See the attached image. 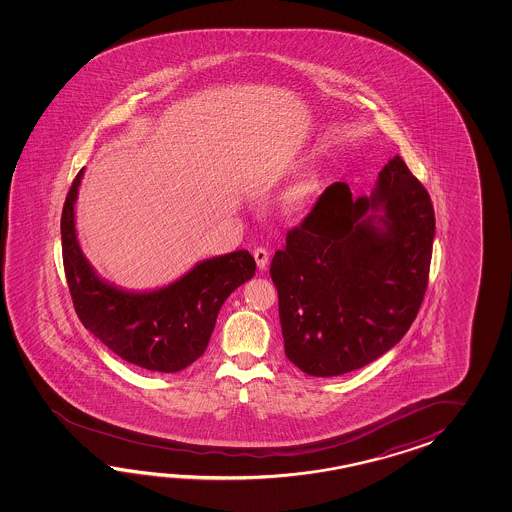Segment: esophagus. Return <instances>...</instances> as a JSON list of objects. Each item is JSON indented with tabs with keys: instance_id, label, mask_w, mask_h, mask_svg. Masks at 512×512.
<instances>
[{
	"instance_id": "1",
	"label": "esophagus",
	"mask_w": 512,
	"mask_h": 512,
	"mask_svg": "<svg viewBox=\"0 0 512 512\" xmlns=\"http://www.w3.org/2000/svg\"><path fill=\"white\" fill-rule=\"evenodd\" d=\"M254 260H256V265H258V269H260V271L267 269V263H269V251H267V249H263V247L254 249Z\"/></svg>"
}]
</instances>
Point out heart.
<instances>
[{
    "label": "heart",
    "mask_w": 512,
    "mask_h": 512,
    "mask_svg": "<svg viewBox=\"0 0 512 512\" xmlns=\"http://www.w3.org/2000/svg\"><path fill=\"white\" fill-rule=\"evenodd\" d=\"M318 192V179L315 175H304L294 183L285 186L276 199L278 212L285 218H296L304 212L305 208L313 203Z\"/></svg>",
    "instance_id": "obj_1"
}]
</instances>
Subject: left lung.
<instances>
[{"mask_svg":"<svg viewBox=\"0 0 512 512\" xmlns=\"http://www.w3.org/2000/svg\"><path fill=\"white\" fill-rule=\"evenodd\" d=\"M434 234L430 196L399 155L370 196L326 188L272 258L287 359L337 377L390 351L425 298Z\"/></svg>","mask_w":512,"mask_h":512,"instance_id":"left-lung-1","label":"left lung"}]
</instances>
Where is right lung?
Returning <instances> with one entry per match:
<instances>
[{"mask_svg":"<svg viewBox=\"0 0 512 512\" xmlns=\"http://www.w3.org/2000/svg\"><path fill=\"white\" fill-rule=\"evenodd\" d=\"M78 172L62 212V254L67 285L80 322L120 359L161 373L185 370L208 346L221 305L251 280L256 261L234 251L196 263L179 280L153 291H126L87 261L78 243L75 203Z\"/></svg>","mask_w":512,"mask_h":512,"instance_id":"obj_1","label":"right lung"}]
</instances>
